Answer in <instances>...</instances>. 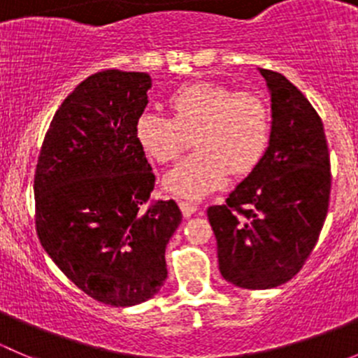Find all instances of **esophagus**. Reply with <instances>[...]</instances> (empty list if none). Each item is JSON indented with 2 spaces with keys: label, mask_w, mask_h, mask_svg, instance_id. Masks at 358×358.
<instances>
[{
  "label": "esophagus",
  "mask_w": 358,
  "mask_h": 358,
  "mask_svg": "<svg viewBox=\"0 0 358 358\" xmlns=\"http://www.w3.org/2000/svg\"><path fill=\"white\" fill-rule=\"evenodd\" d=\"M180 209H182V215L185 216V218H189V216H192L194 213L197 211V206L192 204V202H189V201H182L180 202Z\"/></svg>",
  "instance_id": "1"
}]
</instances>
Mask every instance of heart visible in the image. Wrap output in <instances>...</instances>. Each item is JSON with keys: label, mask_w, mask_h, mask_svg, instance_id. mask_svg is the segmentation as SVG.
I'll return each mask as SVG.
<instances>
[{"label": "heart", "mask_w": 358, "mask_h": 358, "mask_svg": "<svg viewBox=\"0 0 358 358\" xmlns=\"http://www.w3.org/2000/svg\"><path fill=\"white\" fill-rule=\"evenodd\" d=\"M173 117L156 110L138 115L135 135L143 152L159 164L173 162L196 140L197 152L166 175L169 192L201 199L225 185L229 173L244 175L262 159L270 133L262 96L213 83H192L169 100Z\"/></svg>", "instance_id": "obj_1"}]
</instances>
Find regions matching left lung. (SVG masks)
<instances>
[{
    "mask_svg": "<svg viewBox=\"0 0 358 358\" xmlns=\"http://www.w3.org/2000/svg\"><path fill=\"white\" fill-rule=\"evenodd\" d=\"M258 71L272 102L268 147L227 204L208 209L220 273L244 289L277 287L299 272L319 239L331 194L319 114L289 79Z\"/></svg>",
    "mask_w": 358,
    "mask_h": 358,
    "instance_id": "8db88e82",
    "label": "left lung"
}]
</instances>
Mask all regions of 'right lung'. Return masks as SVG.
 I'll use <instances>...</instances> for the list:
<instances>
[{
  "mask_svg": "<svg viewBox=\"0 0 358 358\" xmlns=\"http://www.w3.org/2000/svg\"><path fill=\"white\" fill-rule=\"evenodd\" d=\"M150 86L145 72L86 78L53 115L36 166L39 243L79 289L112 306L157 294L182 223L175 201L145 204L156 176L135 124Z\"/></svg>",
  "mask_w": 358,
  "mask_h": 358,
  "instance_id": "right-lung-1",
  "label": "right lung"
}]
</instances>
